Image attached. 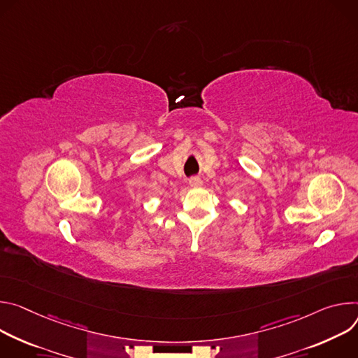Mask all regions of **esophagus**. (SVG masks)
Here are the masks:
<instances>
[{
    "instance_id": "esophagus-1",
    "label": "esophagus",
    "mask_w": 358,
    "mask_h": 358,
    "mask_svg": "<svg viewBox=\"0 0 358 358\" xmlns=\"http://www.w3.org/2000/svg\"><path fill=\"white\" fill-rule=\"evenodd\" d=\"M189 185H190L192 187H199V186H202V179H201L199 176H192V178L189 179Z\"/></svg>"
}]
</instances>
